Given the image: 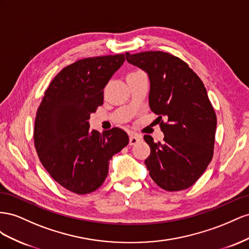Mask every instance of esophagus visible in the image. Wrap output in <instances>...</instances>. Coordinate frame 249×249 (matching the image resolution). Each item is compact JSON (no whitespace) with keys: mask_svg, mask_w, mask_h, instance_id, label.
<instances>
[{"mask_svg":"<svg viewBox=\"0 0 249 249\" xmlns=\"http://www.w3.org/2000/svg\"><path fill=\"white\" fill-rule=\"evenodd\" d=\"M142 140V137L141 136H138V134H130L129 137V145L132 146V145H136L139 141Z\"/></svg>","mask_w":249,"mask_h":249,"instance_id":"esophagus-1","label":"esophagus"}]
</instances>
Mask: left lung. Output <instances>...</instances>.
Listing matches in <instances>:
<instances>
[{
    "mask_svg": "<svg viewBox=\"0 0 249 249\" xmlns=\"http://www.w3.org/2000/svg\"><path fill=\"white\" fill-rule=\"evenodd\" d=\"M125 55L129 63L147 72L149 105L161 121L165 134L164 143L144 136L151 149L145 160L149 175L166 191L188 189L203 174L214 154L217 117L204 84L187 62L170 53Z\"/></svg>",
    "mask_w": 249,
    "mask_h": 249,
    "instance_id": "obj_1",
    "label": "left lung"
}]
</instances>
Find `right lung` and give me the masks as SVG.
<instances>
[{"label":"right lung","mask_w":249,"mask_h":249,"mask_svg":"<svg viewBox=\"0 0 249 249\" xmlns=\"http://www.w3.org/2000/svg\"><path fill=\"white\" fill-rule=\"evenodd\" d=\"M124 54L77 60L63 68L45 91L34 122L41 165L61 187L78 195L102 186L112 155L129 138L118 127L89 130V116L103 104V89L123 65Z\"/></svg>","instance_id":"1"}]
</instances>
